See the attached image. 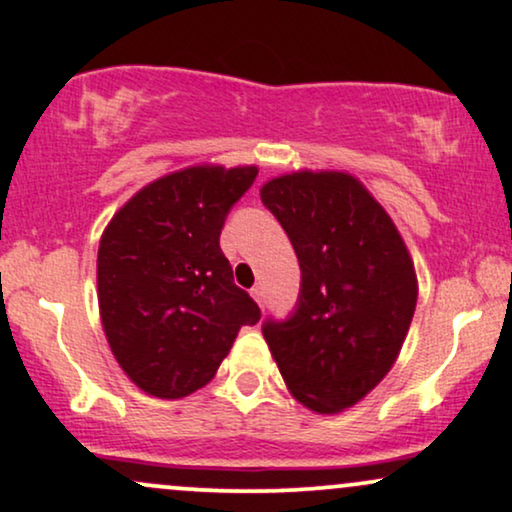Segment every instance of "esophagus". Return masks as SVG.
I'll list each match as a JSON object with an SVG mask.
<instances>
[{"instance_id":"1","label":"esophagus","mask_w":512,"mask_h":512,"mask_svg":"<svg viewBox=\"0 0 512 512\" xmlns=\"http://www.w3.org/2000/svg\"><path fill=\"white\" fill-rule=\"evenodd\" d=\"M250 295L255 297V302L260 304V307H264V288H262V286H255V288H252V290H250Z\"/></svg>"}]
</instances>
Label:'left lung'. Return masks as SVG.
Wrapping results in <instances>:
<instances>
[{"mask_svg":"<svg viewBox=\"0 0 512 512\" xmlns=\"http://www.w3.org/2000/svg\"><path fill=\"white\" fill-rule=\"evenodd\" d=\"M260 196L302 274L293 312L264 321V340L297 401L338 413L385 378L409 333L418 297L409 250L345 172L283 174Z\"/></svg>","mask_w":512,"mask_h":512,"instance_id":"1","label":"left lung"}]
</instances>
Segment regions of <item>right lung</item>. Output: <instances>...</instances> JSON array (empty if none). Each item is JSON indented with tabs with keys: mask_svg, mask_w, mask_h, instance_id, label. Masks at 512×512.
I'll use <instances>...</instances> for the list:
<instances>
[{
	"mask_svg": "<svg viewBox=\"0 0 512 512\" xmlns=\"http://www.w3.org/2000/svg\"><path fill=\"white\" fill-rule=\"evenodd\" d=\"M257 167L198 165L141 189L101 236L96 281L103 331L132 383L179 399L210 383L260 307L219 248L226 215Z\"/></svg>",
	"mask_w": 512,
	"mask_h": 512,
	"instance_id": "right-lung-1",
	"label": "right lung"
}]
</instances>
